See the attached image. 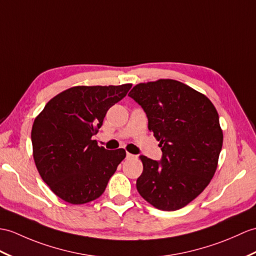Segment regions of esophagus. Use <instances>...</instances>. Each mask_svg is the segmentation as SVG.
Listing matches in <instances>:
<instances>
[{
  "label": "esophagus",
  "mask_w": 256,
  "mask_h": 256,
  "mask_svg": "<svg viewBox=\"0 0 256 256\" xmlns=\"http://www.w3.org/2000/svg\"><path fill=\"white\" fill-rule=\"evenodd\" d=\"M126 158L128 159H134V158H136V156L132 155V154H130V152H126Z\"/></svg>",
  "instance_id": "34e87169"
}]
</instances>
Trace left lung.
Listing matches in <instances>:
<instances>
[{
    "label": "left lung",
    "instance_id": "obj_1",
    "mask_svg": "<svg viewBox=\"0 0 256 256\" xmlns=\"http://www.w3.org/2000/svg\"><path fill=\"white\" fill-rule=\"evenodd\" d=\"M128 96L144 110L162 152L159 162L140 156L136 188L158 210H180L204 191L216 171L224 140L217 110L204 94L174 80L138 84Z\"/></svg>",
    "mask_w": 256,
    "mask_h": 256
}]
</instances>
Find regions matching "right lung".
Instances as JSON below:
<instances>
[{
  "label": "right lung",
  "mask_w": 256,
  "mask_h": 256,
  "mask_svg": "<svg viewBox=\"0 0 256 256\" xmlns=\"http://www.w3.org/2000/svg\"><path fill=\"white\" fill-rule=\"evenodd\" d=\"M130 84L76 86L52 98L34 118L32 142L36 167L52 192L78 205L104 192L123 148L108 150L92 138L112 106L126 96Z\"/></svg>",
  "instance_id": "add662e5"
}]
</instances>
